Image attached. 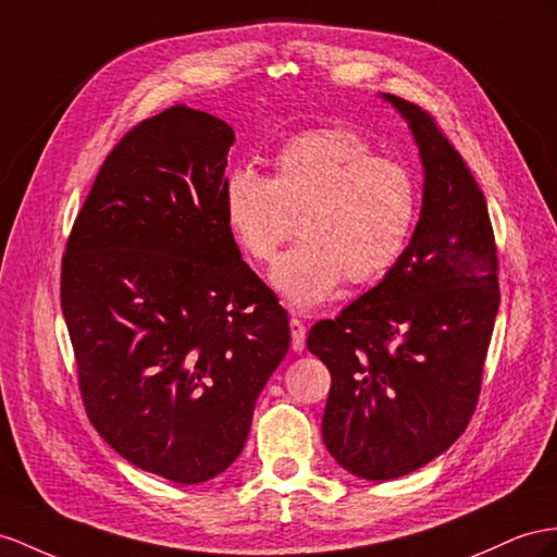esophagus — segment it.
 <instances>
[{"label":"esophagus","mask_w":557,"mask_h":557,"mask_svg":"<svg viewBox=\"0 0 557 557\" xmlns=\"http://www.w3.org/2000/svg\"><path fill=\"white\" fill-rule=\"evenodd\" d=\"M289 330H292V348L296 352H301L306 348V324L301 320L292 318L289 320Z\"/></svg>","instance_id":"esophagus-1"}]
</instances>
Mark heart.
Masks as SVG:
<instances>
[{
    "label": "heart",
    "instance_id": "1",
    "mask_svg": "<svg viewBox=\"0 0 557 557\" xmlns=\"http://www.w3.org/2000/svg\"><path fill=\"white\" fill-rule=\"evenodd\" d=\"M273 178L233 169L223 211L253 261H273L284 242L306 239L275 263L270 282L296 310L326 301L341 282L367 284L400 261L419 216L411 171L383 160L350 129H310L284 140Z\"/></svg>",
    "mask_w": 557,
    "mask_h": 557
}]
</instances>
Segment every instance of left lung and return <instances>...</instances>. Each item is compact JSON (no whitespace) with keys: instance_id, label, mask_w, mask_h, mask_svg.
<instances>
[{"instance_id":"left-lung-1","label":"left lung","mask_w":557,"mask_h":557,"mask_svg":"<svg viewBox=\"0 0 557 557\" xmlns=\"http://www.w3.org/2000/svg\"><path fill=\"white\" fill-rule=\"evenodd\" d=\"M423 164L417 231L386 277L308 334L332 388L322 437L348 473L395 480L447 451L473 417L498 310V256L470 169L419 106L391 94Z\"/></svg>"}]
</instances>
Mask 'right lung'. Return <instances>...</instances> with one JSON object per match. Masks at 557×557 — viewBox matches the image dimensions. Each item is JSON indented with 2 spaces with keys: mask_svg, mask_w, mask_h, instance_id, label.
Returning <instances> with one entry per match:
<instances>
[{
  "mask_svg": "<svg viewBox=\"0 0 557 557\" xmlns=\"http://www.w3.org/2000/svg\"><path fill=\"white\" fill-rule=\"evenodd\" d=\"M235 134L174 106L126 134L67 237L61 308L89 421L140 470L221 475L289 350V320L223 211Z\"/></svg>",
  "mask_w": 557,
  "mask_h": 557,
  "instance_id": "right-lung-1",
  "label": "right lung"
}]
</instances>
